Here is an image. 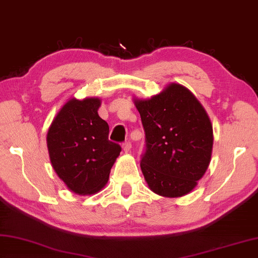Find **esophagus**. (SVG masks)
<instances>
[{
  "mask_svg": "<svg viewBox=\"0 0 258 258\" xmlns=\"http://www.w3.org/2000/svg\"><path fill=\"white\" fill-rule=\"evenodd\" d=\"M122 148H123V151H124L125 153L130 152V150H132V143H130V142L122 143Z\"/></svg>",
  "mask_w": 258,
  "mask_h": 258,
  "instance_id": "34e87169",
  "label": "esophagus"
}]
</instances>
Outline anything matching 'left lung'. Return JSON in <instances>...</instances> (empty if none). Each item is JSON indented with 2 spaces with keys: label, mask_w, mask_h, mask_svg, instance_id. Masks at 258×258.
Segmentation results:
<instances>
[{
  "label": "left lung",
  "mask_w": 258,
  "mask_h": 258,
  "mask_svg": "<svg viewBox=\"0 0 258 258\" xmlns=\"http://www.w3.org/2000/svg\"><path fill=\"white\" fill-rule=\"evenodd\" d=\"M135 104L145 132L141 168L148 187L164 197L190 192L209 168L213 147V128L204 107L179 84Z\"/></svg>",
  "instance_id": "8db88e82"
}]
</instances>
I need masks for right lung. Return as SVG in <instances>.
<instances>
[{
	"mask_svg": "<svg viewBox=\"0 0 258 258\" xmlns=\"http://www.w3.org/2000/svg\"><path fill=\"white\" fill-rule=\"evenodd\" d=\"M98 98H72L52 122L47 147L53 169L67 187L90 195L105 186L121 146L108 141V124L99 117Z\"/></svg>",
	"mask_w": 258,
	"mask_h": 258,
	"instance_id": "obj_1",
	"label": "right lung"
}]
</instances>
